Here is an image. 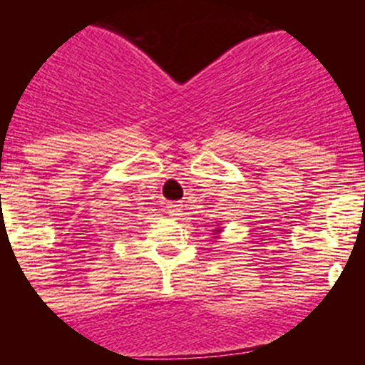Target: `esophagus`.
<instances>
[{
    "label": "esophagus",
    "instance_id": "esophagus-1",
    "mask_svg": "<svg viewBox=\"0 0 365 365\" xmlns=\"http://www.w3.org/2000/svg\"><path fill=\"white\" fill-rule=\"evenodd\" d=\"M166 212L170 215H177L180 212V205H177V202H166Z\"/></svg>",
    "mask_w": 365,
    "mask_h": 365
}]
</instances>
